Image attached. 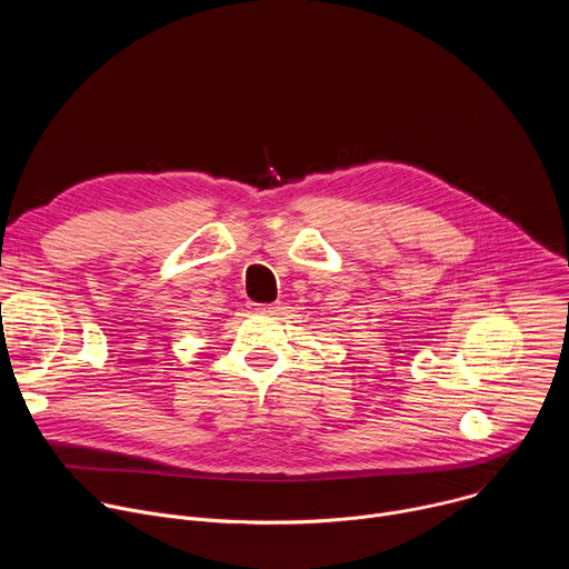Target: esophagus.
I'll list each match as a JSON object with an SVG mask.
<instances>
[{
    "label": "esophagus",
    "instance_id": "obj_1",
    "mask_svg": "<svg viewBox=\"0 0 569 569\" xmlns=\"http://www.w3.org/2000/svg\"><path fill=\"white\" fill-rule=\"evenodd\" d=\"M254 310L268 312V315H277L281 310V306L279 303H254Z\"/></svg>",
    "mask_w": 569,
    "mask_h": 569
}]
</instances>
